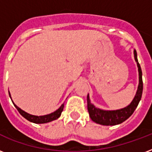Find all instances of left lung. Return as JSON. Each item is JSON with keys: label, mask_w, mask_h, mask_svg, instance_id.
Returning <instances> with one entry per match:
<instances>
[{"label": "left lung", "mask_w": 152, "mask_h": 152, "mask_svg": "<svg viewBox=\"0 0 152 152\" xmlns=\"http://www.w3.org/2000/svg\"><path fill=\"white\" fill-rule=\"evenodd\" d=\"M135 61L137 62L139 72V85L137 88V93L134 99L131 102V103L125 108L116 110H104L95 106L91 102L89 95H88V110L90 115L91 119L94 122L102 125H116L124 122L127 120L130 116L132 115L136 108L138 106L140 101L141 99L142 92H143V80H142V71L140 65L136 50H134Z\"/></svg>", "instance_id": "8db88e82"}]
</instances>
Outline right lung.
<instances>
[{
    "mask_svg": "<svg viewBox=\"0 0 152 152\" xmlns=\"http://www.w3.org/2000/svg\"><path fill=\"white\" fill-rule=\"evenodd\" d=\"M9 93V96L11 98L10 92ZM12 99V98H11ZM14 106H15V108L17 109V110L19 111V113L21 114V115L24 118H26L27 120H28L31 122L35 123V124H44V123H47V122H50L52 121H54L56 119L59 118L61 114V112L63 111V108H64V104H62L61 106H60L59 109H57V110L54 111L53 113H51L50 114H47V115H44V116H35V115H31L30 113H27V112H25L23 110H21L20 108H19L16 105H15L14 102Z\"/></svg>",
    "mask_w": 152,
    "mask_h": 152,
    "instance_id": "1",
    "label": "right lung"
}]
</instances>
